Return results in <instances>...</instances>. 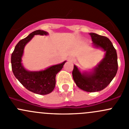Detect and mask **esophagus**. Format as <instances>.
Segmentation results:
<instances>
[{"label":"esophagus","mask_w":129,"mask_h":129,"mask_svg":"<svg viewBox=\"0 0 129 129\" xmlns=\"http://www.w3.org/2000/svg\"><path fill=\"white\" fill-rule=\"evenodd\" d=\"M72 61H73V60H72Z\"/></svg>","instance_id":"obj_1"}]
</instances>
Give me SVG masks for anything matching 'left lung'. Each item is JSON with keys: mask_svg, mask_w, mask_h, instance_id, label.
Listing matches in <instances>:
<instances>
[{"mask_svg": "<svg viewBox=\"0 0 129 129\" xmlns=\"http://www.w3.org/2000/svg\"><path fill=\"white\" fill-rule=\"evenodd\" d=\"M90 35L93 45L106 52L105 56L91 74H82L74 66L72 75L78 87L86 92H94L105 89L115 76L118 70L117 55L112 43L107 37L95 33Z\"/></svg>", "mask_w": 129, "mask_h": 129, "instance_id": "8db88e82", "label": "left lung"}]
</instances>
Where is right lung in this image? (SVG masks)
Masks as SVG:
<instances>
[{
    "instance_id": "right-lung-1",
    "label": "right lung",
    "mask_w": 129,
    "mask_h": 129,
    "mask_svg": "<svg viewBox=\"0 0 129 129\" xmlns=\"http://www.w3.org/2000/svg\"><path fill=\"white\" fill-rule=\"evenodd\" d=\"M47 32L37 30L18 42L11 56L12 70L14 75L27 90L40 95H46L53 91L55 86V76L61 71L66 61L39 72L26 71L21 63L25 45L35 35H47Z\"/></svg>"
}]
</instances>
